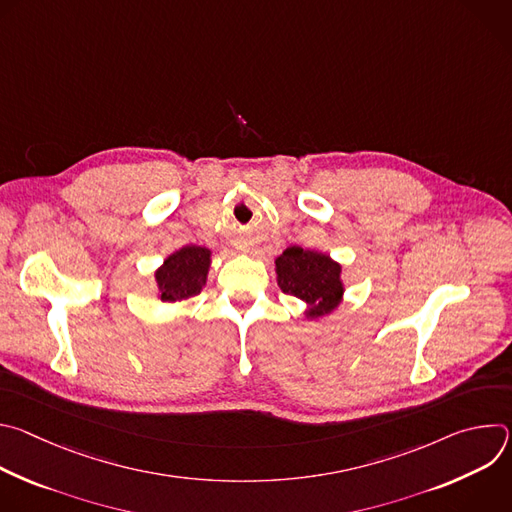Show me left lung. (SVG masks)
Here are the masks:
<instances>
[{
    "label": "left lung",
    "instance_id": "obj_1",
    "mask_svg": "<svg viewBox=\"0 0 512 512\" xmlns=\"http://www.w3.org/2000/svg\"><path fill=\"white\" fill-rule=\"evenodd\" d=\"M275 275L281 291L306 304V320L326 318L344 302L342 265L328 253L287 247L275 259Z\"/></svg>",
    "mask_w": 512,
    "mask_h": 512
}]
</instances>
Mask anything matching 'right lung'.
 <instances>
[{
	"label": "right lung",
	"instance_id": "obj_1",
	"mask_svg": "<svg viewBox=\"0 0 512 512\" xmlns=\"http://www.w3.org/2000/svg\"><path fill=\"white\" fill-rule=\"evenodd\" d=\"M212 263V251L200 245H184L170 253L154 271L158 294L166 304H176L198 296L206 285Z\"/></svg>",
	"mask_w": 512,
	"mask_h": 512
}]
</instances>
